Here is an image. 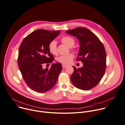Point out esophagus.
<instances>
[{
    "label": "esophagus",
    "instance_id": "1",
    "mask_svg": "<svg viewBox=\"0 0 125 125\" xmlns=\"http://www.w3.org/2000/svg\"><path fill=\"white\" fill-rule=\"evenodd\" d=\"M67 65H62V68H63V69H65V68H66L67 67Z\"/></svg>",
    "mask_w": 125,
    "mask_h": 125
}]
</instances>
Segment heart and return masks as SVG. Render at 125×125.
<instances>
[{"mask_svg": "<svg viewBox=\"0 0 125 125\" xmlns=\"http://www.w3.org/2000/svg\"><path fill=\"white\" fill-rule=\"evenodd\" d=\"M61 41L64 44L66 45V46L70 48L73 47L75 44L74 39L70 36H66L62 37L61 39ZM48 49L50 53L54 55L57 54V42L56 41H51L48 45ZM73 57L74 56L72 54H69L66 55H62L58 57L57 60L62 64L68 65L71 63L73 58Z\"/></svg>", "mask_w": 125, "mask_h": 125, "instance_id": "1", "label": "heart"}]
</instances>
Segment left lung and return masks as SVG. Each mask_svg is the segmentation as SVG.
I'll list each match as a JSON object with an SVG mask.
<instances>
[{
  "label": "left lung",
  "instance_id": "left-lung-1",
  "mask_svg": "<svg viewBox=\"0 0 125 125\" xmlns=\"http://www.w3.org/2000/svg\"><path fill=\"white\" fill-rule=\"evenodd\" d=\"M66 32L78 40L80 47L77 60L83 63L80 68L74 67L71 80L78 89L90 90L100 82L105 72L106 53L104 45L94 33L86 28L78 27Z\"/></svg>",
  "mask_w": 125,
  "mask_h": 125
}]
</instances>
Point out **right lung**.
<instances>
[{
  "label": "right lung",
  "instance_id": "obj_1",
  "mask_svg": "<svg viewBox=\"0 0 125 125\" xmlns=\"http://www.w3.org/2000/svg\"><path fill=\"white\" fill-rule=\"evenodd\" d=\"M60 32V30L37 29L25 38L20 45L19 69L27 86L36 92L44 93L51 89L62 70L59 62L52 64L50 69L42 67L45 63H50L54 59L48 45Z\"/></svg>",
  "mask_w": 125,
  "mask_h": 125
}]
</instances>
